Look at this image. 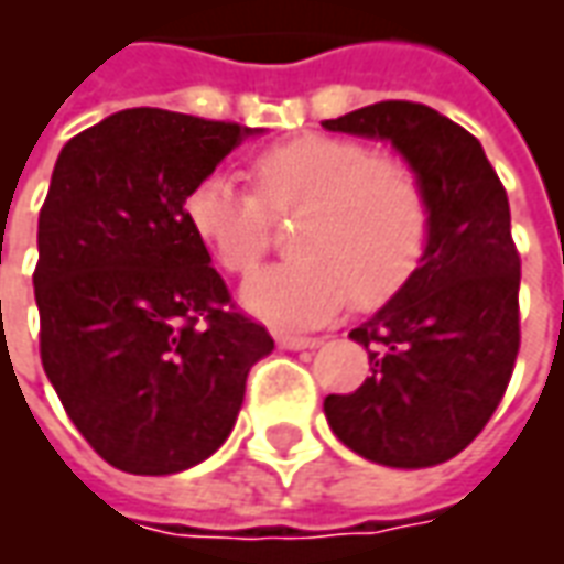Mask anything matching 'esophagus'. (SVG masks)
<instances>
[{
  "instance_id": "34e87169",
  "label": "esophagus",
  "mask_w": 564,
  "mask_h": 564,
  "mask_svg": "<svg viewBox=\"0 0 564 564\" xmlns=\"http://www.w3.org/2000/svg\"><path fill=\"white\" fill-rule=\"evenodd\" d=\"M278 344L286 350H307V347H317L319 338L311 335H293V332H278Z\"/></svg>"
}]
</instances>
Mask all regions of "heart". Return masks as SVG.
Segmentation results:
<instances>
[{
  "instance_id": "b5f03b06",
  "label": "heart",
  "mask_w": 564,
  "mask_h": 564,
  "mask_svg": "<svg viewBox=\"0 0 564 564\" xmlns=\"http://www.w3.org/2000/svg\"><path fill=\"white\" fill-rule=\"evenodd\" d=\"M253 193L229 174L202 177L184 198L198 245L229 274H247L271 245V217H295V259L253 274L241 305L278 326H317L356 293L378 305L414 274L432 232L420 174L335 135H299L250 162Z\"/></svg>"
}]
</instances>
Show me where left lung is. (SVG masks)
I'll return each instance as SVG.
<instances>
[{
	"label": "left lung",
	"mask_w": 564,
	"mask_h": 564,
	"mask_svg": "<svg viewBox=\"0 0 564 564\" xmlns=\"http://www.w3.org/2000/svg\"><path fill=\"white\" fill-rule=\"evenodd\" d=\"M329 132L390 141L425 186L429 247L350 338L371 378L323 411L341 444L390 468L453 459L496 414L520 350V253L508 193L468 129L420 102H378Z\"/></svg>",
	"instance_id": "left-lung-1"
}]
</instances>
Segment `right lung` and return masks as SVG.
Wrapping results in <instances>:
<instances>
[{"instance_id": "right-lung-1", "label": "right lung", "mask_w": 564, "mask_h": 564, "mask_svg": "<svg viewBox=\"0 0 564 564\" xmlns=\"http://www.w3.org/2000/svg\"><path fill=\"white\" fill-rule=\"evenodd\" d=\"M259 129L127 108L66 141L32 274L42 366L108 465L177 474L232 432L274 341L229 305L184 198Z\"/></svg>"}]
</instances>
